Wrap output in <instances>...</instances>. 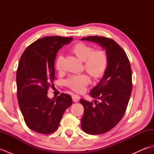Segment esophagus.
<instances>
[{"label":"esophagus","instance_id":"34e87169","mask_svg":"<svg viewBox=\"0 0 154 154\" xmlns=\"http://www.w3.org/2000/svg\"><path fill=\"white\" fill-rule=\"evenodd\" d=\"M72 99H73V100L75 103H77L80 99V97L79 95H77V94H75L73 96H72Z\"/></svg>","mask_w":154,"mask_h":154}]
</instances>
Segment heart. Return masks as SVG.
Instances as JSON below:
<instances>
[{
  "instance_id": "b5f03b06",
  "label": "heart",
  "mask_w": 154,
  "mask_h": 154,
  "mask_svg": "<svg viewBox=\"0 0 154 154\" xmlns=\"http://www.w3.org/2000/svg\"><path fill=\"white\" fill-rule=\"evenodd\" d=\"M71 51L84 61L85 69L94 78L103 76L109 64V57L103 50H93V48L83 42L74 45ZM63 57L59 55L55 60V69L58 71L63 69ZM91 82L90 77L86 73L71 75L65 81L67 86L77 92H83Z\"/></svg>"
}]
</instances>
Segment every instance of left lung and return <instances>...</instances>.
Here are the masks:
<instances>
[{
	"label": "left lung",
	"mask_w": 154,
	"mask_h": 154,
	"mask_svg": "<svg viewBox=\"0 0 154 154\" xmlns=\"http://www.w3.org/2000/svg\"><path fill=\"white\" fill-rule=\"evenodd\" d=\"M81 40L99 44L109 57L105 73L89 93L91 97L100 102L93 105L80 100L84 107L81 128L89 134H101L113 128L126 112L132 89V69L125 51L112 39L89 36Z\"/></svg>",
	"instance_id": "left-lung-1"
}]
</instances>
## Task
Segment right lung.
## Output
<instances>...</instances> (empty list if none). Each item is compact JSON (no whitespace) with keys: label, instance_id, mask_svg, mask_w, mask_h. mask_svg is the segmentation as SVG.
I'll use <instances>...</instances> for the list:
<instances>
[{"label":"right lung","instance_id":"right-lung-1","mask_svg":"<svg viewBox=\"0 0 154 154\" xmlns=\"http://www.w3.org/2000/svg\"><path fill=\"white\" fill-rule=\"evenodd\" d=\"M72 40L56 35L40 38L29 45L20 59L16 72L18 104L26 124L33 131L44 134L55 132L73 103L69 94L62 93L52 99L47 95L55 79L57 53Z\"/></svg>","mask_w":154,"mask_h":154}]
</instances>
